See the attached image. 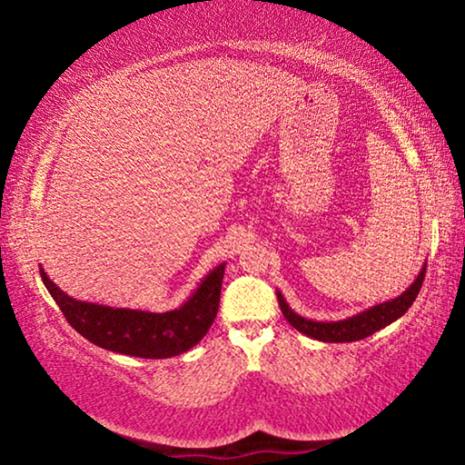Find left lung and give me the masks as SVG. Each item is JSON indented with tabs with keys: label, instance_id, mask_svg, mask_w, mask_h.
<instances>
[{
	"label": "left lung",
	"instance_id": "obj_1",
	"mask_svg": "<svg viewBox=\"0 0 465 465\" xmlns=\"http://www.w3.org/2000/svg\"><path fill=\"white\" fill-rule=\"evenodd\" d=\"M424 272H427V262L422 264L419 277L414 279L412 285L408 287L402 295H398L396 299H390V302L377 303L365 312H359L357 316H351L338 322H316V320L302 318L299 313H295L289 308V303L285 302V297L281 295V291H277V299H279L282 316H285L289 324L295 330H299L302 334L316 338V341H322V342H355V341H361V338L371 336L373 332H377V330L390 326L391 322H396L398 318L404 316L408 308L414 303L416 295H419L424 281Z\"/></svg>",
	"mask_w": 465,
	"mask_h": 465
}]
</instances>
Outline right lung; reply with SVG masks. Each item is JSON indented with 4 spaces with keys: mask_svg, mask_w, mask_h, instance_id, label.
Here are the masks:
<instances>
[{
    "mask_svg": "<svg viewBox=\"0 0 465 465\" xmlns=\"http://www.w3.org/2000/svg\"><path fill=\"white\" fill-rule=\"evenodd\" d=\"M225 264L215 266L194 293L178 310L153 313L110 308L69 297L43 271L46 291L57 302L63 316L84 338L100 349L141 359H168L183 355L203 341L213 324L222 297Z\"/></svg>",
    "mask_w": 465,
    "mask_h": 465,
    "instance_id": "obj_1",
    "label": "right lung"
}]
</instances>
